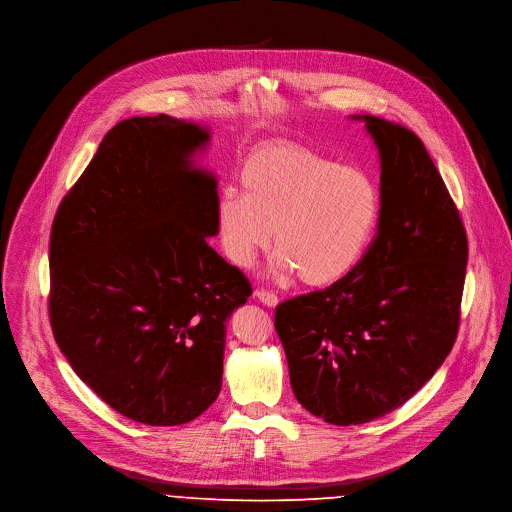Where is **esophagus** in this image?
<instances>
[{
  "label": "esophagus",
  "mask_w": 512,
  "mask_h": 512,
  "mask_svg": "<svg viewBox=\"0 0 512 512\" xmlns=\"http://www.w3.org/2000/svg\"><path fill=\"white\" fill-rule=\"evenodd\" d=\"M255 296L259 298V302H263V304L269 306V308L277 306V302H280V298H277V294H273V292H269V290H263V288L257 290Z\"/></svg>",
  "instance_id": "1"
}]
</instances>
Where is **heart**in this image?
I'll list each match as a JSON object with an SVG mask.
<instances>
[{
    "label": "heart",
    "instance_id": "1",
    "mask_svg": "<svg viewBox=\"0 0 512 512\" xmlns=\"http://www.w3.org/2000/svg\"><path fill=\"white\" fill-rule=\"evenodd\" d=\"M239 181L243 194L224 190L216 200L220 245L237 267H253L273 230L275 269L298 273L310 288H331L353 275L374 245L384 194L359 165L271 141L249 151Z\"/></svg>",
    "mask_w": 512,
    "mask_h": 512
}]
</instances>
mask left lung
Returning <instances> with one entry per match:
<instances>
[{"instance_id":"1","label":"left lung","mask_w":512,"mask_h":512,"mask_svg":"<svg viewBox=\"0 0 512 512\" xmlns=\"http://www.w3.org/2000/svg\"><path fill=\"white\" fill-rule=\"evenodd\" d=\"M380 151L384 212L345 282L275 308L298 402L331 425L380 418L421 390L459 329L468 235L421 138L363 116Z\"/></svg>"}]
</instances>
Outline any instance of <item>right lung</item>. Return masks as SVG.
<instances>
[{"instance_id": "right-lung-1", "label": "right lung", "mask_w": 512, "mask_h": 512, "mask_svg": "<svg viewBox=\"0 0 512 512\" xmlns=\"http://www.w3.org/2000/svg\"><path fill=\"white\" fill-rule=\"evenodd\" d=\"M208 138L165 114L118 122L51 230L59 349L106 404L151 427L190 423L216 400L226 320L253 292L206 239L216 179L192 157Z\"/></svg>"}]
</instances>
